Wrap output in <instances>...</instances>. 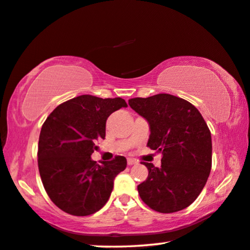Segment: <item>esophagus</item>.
<instances>
[{
  "label": "esophagus",
  "instance_id": "obj_1",
  "mask_svg": "<svg viewBox=\"0 0 250 250\" xmlns=\"http://www.w3.org/2000/svg\"><path fill=\"white\" fill-rule=\"evenodd\" d=\"M138 164V161H136L134 159H131V158H128V165L129 166H132V165H136Z\"/></svg>",
  "mask_w": 250,
  "mask_h": 250
}]
</instances>
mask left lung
<instances>
[{
  "mask_svg": "<svg viewBox=\"0 0 250 250\" xmlns=\"http://www.w3.org/2000/svg\"><path fill=\"white\" fill-rule=\"evenodd\" d=\"M129 105L148 121L146 146L162 153L160 168L142 162L149 173L138 186L140 198L162 213L187 208L211 170V134L203 116L187 100L167 93L130 99Z\"/></svg>",
  "mask_w": 250,
  "mask_h": 250,
  "instance_id": "1",
  "label": "left lung"
}]
</instances>
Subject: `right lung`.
I'll return each instance as SVG.
<instances>
[{
	"instance_id": "1",
	"label": "right lung",
	"mask_w": 250,
	"mask_h": 250,
	"mask_svg": "<svg viewBox=\"0 0 250 250\" xmlns=\"http://www.w3.org/2000/svg\"><path fill=\"white\" fill-rule=\"evenodd\" d=\"M125 106L121 98L83 94L58 105L46 118L39 138L38 166L47 196L61 210L89 216L109 200L126 159L116 156L98 165L91 154L104 139L106 119Z\"/></svg>"
}]
</instances>
